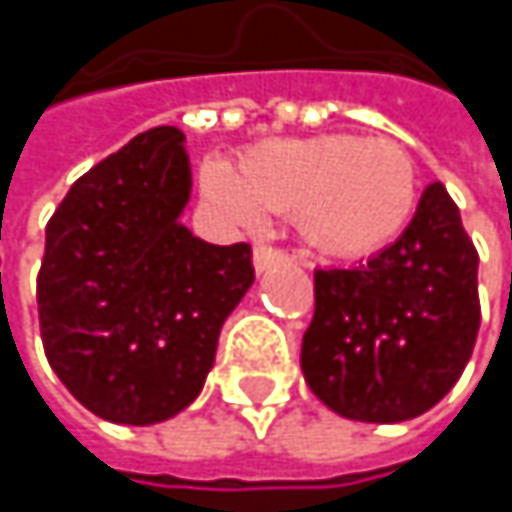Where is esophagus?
<instances>
[{
    "label": "esophagus",
    "instance_id": "34e87169",
    "mask_svg": "<svg viewBox=\"0 0 512 512\" xmlns=\"http://www.w3.org/2000/svg\"><path fill=\"white\" fill-rule=\"evenodd\" d=\"M281 260H287V252H284V249H275V246H257L255 249L257 272H263V269H269L272 263H281Z\"/></svg>",
    "mask_w": 512,
    "mask_h": 512
}]
</instances>
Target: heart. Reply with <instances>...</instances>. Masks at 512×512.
<instances>
[{"mask_svg": "<svg viewBox=\"0 0 512 512\" xmlns=\"http://www.w3.org/2000/svg\"><path fill=\"white\" fill-rule=\"evenodd\" d=\"M201 186L240 225H255L263 210L296 216L305 243L332 260L388 249L421 198L418 162L406 145L350 133L257 145L240 171L207 162Z\"/></svg>", "mask_w": 512, "mask_h": 512, "instance_id": "heart-1", "label": "heart"}]
</instances>
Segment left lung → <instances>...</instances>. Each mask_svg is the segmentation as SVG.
I'll return each instance as SVG.
<instances>
[{
    "mask_svg": "<svg viewBox=\"0 0 512 512\" xmlns=\"http://www.w3.org/2000/svg\"><path fill=\"white\" fill-rule=\"evenodd\" d=\"M477 329V249L448 189L430 183L397 243L353 269L314 272L302 373L350 421H409L454 388Z\"/></svg>",
    "mask_w": 512,
    "mask_h": 512,
    "instance_id": "8db88e82",
    "label": "left lung"
}]
</instances>
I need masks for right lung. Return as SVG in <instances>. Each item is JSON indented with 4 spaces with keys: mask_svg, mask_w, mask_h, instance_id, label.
<instances>
[{
    "mask_svg": "<svg viewBox=\"0 0 512 512\" xmlns=\"http://www.w3.org/2000/svg\"><path fill=\"white\" fill-rule=\"evenodd\" d=\"M189 189L183 133L154 127L85 171L47 222L44 353L106 421L145 427L186 409L255 281L249 243L210 246L180 222Z\"/></svg>",
    "mask_w": 512,
    "mask_h": 512,
    "instance_id": "add662e5",
    "label": "right lung"
}]
</instances>
